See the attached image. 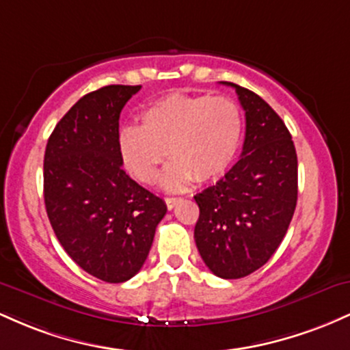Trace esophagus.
I'll return each instance as SVG.
<instances>
[{"label": "esophagus", "mask_w": 350, "mask_h": 350, "mask_svg": "<svg viewBox=\"0 0 350 350\" xmlns=\"http://www.w3.org/2000/svg\"><path fill=\"white\" fill-rule=\"evenodd\" d=\"M179 200H180L179 198H166V199H164V202H166L167 208H170V211H171V208L176 207V204H178Z\"/></svg>", "instance_id": "esophagus-1"}]
</instances>
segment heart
I'll return each mask as SVG.
<instances>
[{"label":"heart","instance_id":"b5f03b06","mask_svg":"<svg viewBox=\"0 0 350 350\" xmlns=\"http://www.w3.org/2000/svg\"><path fill=\"white\" fill-rule=\"evenodd\" d=\"M243 138L239 103L226 95L172 94L156 100L142 113V128L128 124L118 136V150L128 171L151 184L167 158L163 187L183 191L222 178L234 164Z\"/></svg>","mask_w":350,"mask_h":350}]
</instances>
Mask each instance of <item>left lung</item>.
<instances>
[{"label": "left lung", "mask_w": 350, "mask_h": 350, "mask_svg": "<svg viewBox=\"0 0 350 350\" xmlns=\"http://www.w3.org/2000/svg\"><path fill=\"white\" fill-rule=\"evenodd\" d=\"M245 110L240 159L194 196L198 250L219 278H243L263 267L286 235L298 200V156L286 124L262 97L237 83Z\"/></svg>", "instance_id": "8db88e82"}]
</instances>
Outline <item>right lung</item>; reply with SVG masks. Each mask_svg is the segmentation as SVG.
I'll use <instances>...</instances> for the list:
<instances>
[{
    "mask_svg": "<svg viewBox=\"0 0 350 350\" xmlns=\"http://www.w3.org/2000/svg\"><path fill=\"white\" fill-rule=\"evenodd\" d=\"M142 85H107L83 95L62 116L44 154V202L54 234L82 270L123 283L142 270L161 198L123 171L118 122Z\"/></svg>",
    "mask_w": 350,
    "mask_h": 350,
    "instance_id": "right-lung-1",
    "label": "right lung"
}]
</instances>
